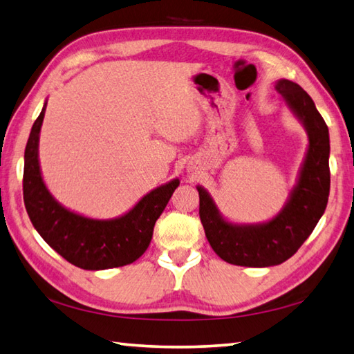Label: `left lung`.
I'll list each match as a JSON object with an SVG mask.
<instances>
[{
  "label": "left lung",
  "instance_id": "8db88e82",
  "mask_svg": "<svg viewBox=\"0 0 354 354\" xmlns=\"http://www.w3.org/2000/svg\"><path fill=\"white\" fill-rule=\"evenodd\" d=\"M275 88L304 127L308 145L297 183L281 211L263 223L229 221L211 194L197 185L200 220L209 244L221 259L244 268H269L290 258L318 225L330 192V136L315 102L298 84L279 79Z\"/></svg>",
  "mask_w": 354,
  "mask_h": 354
}]
</instances>
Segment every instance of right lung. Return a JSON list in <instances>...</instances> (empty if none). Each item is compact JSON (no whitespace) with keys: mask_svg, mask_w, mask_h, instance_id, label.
Masks as SVG:
<instances>
[{"mask_svg":"<svg viewBox=\"0 0 354 354\" xmlns=\"http://www.w3.org/2000/svg\"><path fill=\"white\" fill-rule=\"evenodd\" d=\"M47 100L35 120L24 153V205L33 227L50 248L85 270H105L134 263L153 238L157 218L167 207L178 178L154 187L128 212L100 220L85 217L57 201L46 186L39 165V133Z\"/></svg>","mask_w":354,"mask_h":354,"instance_id":"1","label":"right lung"}]
</instances>
